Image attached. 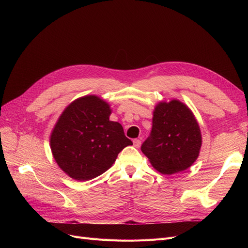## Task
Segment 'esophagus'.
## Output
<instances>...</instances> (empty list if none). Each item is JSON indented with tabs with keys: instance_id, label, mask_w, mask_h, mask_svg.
<instances>
[{
	"instance_id": "34e87169",
	"label": "esophagus",
	"mask_w": 248,
	"mask_h": 248,
	"mask_svg": "<svg viewBox=\"0 0 248 248\" xmlns=\"http://www.w3.org/2000/svg\"><path fill=\"white\" fill-rule=\"evenodd\" d=\"M140 144H141V141H140V140H139V139H136V140H133V146H134V147H136V148H140Z\"/></svg>"
}]
</instances>
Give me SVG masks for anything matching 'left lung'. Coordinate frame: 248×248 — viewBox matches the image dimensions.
I'll use <instances>...</instances> for the list:
<instances>
[{
  "mask_svg": "<svg viewBox=\"0 0 248 248\" xmlns=\"http://www.w3.org/2000/svg\"><path fill=\"white\" fill-rule=\"evenodd\" d=\"M152 120L151 133L140 148L152 167L164 175L191 167L200 154L202 136L188 107L177 99L159 102Z\"/></svg>",
  "mask_w": 248,
  "mask_h": 248,
  "instance_id": "obj_1",
  "label": "left lung"
}]
</instances>
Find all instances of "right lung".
Here are the masks:
<instances>
[{
	"label": "right lung",
	"instance_id": "obj_1",
	"mask_svg": "<svg viewBox=\"0 0 248 248\" xmlns=\"http://www.w3.org/2000/svg\"><path fill=\"white\" fill-rule=\"evenodd\" d=\"M109 104L87 95L67 107L50 134L58 166L78 181H88L108 170L122 150L132 145L122 125L109 121Z\"/></svg>",
	"mask_w": 248,
	"mask_h": 248
}]
</instances>
